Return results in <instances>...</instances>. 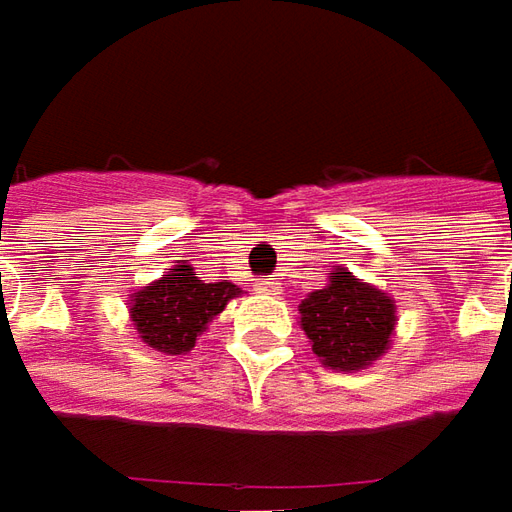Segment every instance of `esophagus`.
<instances>
[{
	"label": "esophagus",
	"mask_w": 512,
	"mask_h": 512,
	"mask_svg": "<svg viewBox=\"0 0 512 512\" xmlns=\"http://www.w3.org/2000/svg\"><path fill=\"white\" fill-rule=\"evenodd\" d=\"M256 290H259V293H270V296H276V293H279V284H276L273 279H262L259 284H256Z\"/></svg>",
	"instance_id": "34e87169"
}]
</instances>
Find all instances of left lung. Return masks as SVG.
<instances>
[{
  "label": "left lung",
  "mask_w": 512,
  "mask_h": 512,
  "mask_svg": "<svg viewBox=\"0 0 512 512\" xmlns=\"http://www.w3.org/2000/svg\"><path fill=\"white\" fill-rule=\"evenodd\" d=\"M301 329L318 360L338 372H358L392 344L397 307L392 296L344 267L329 273V284L298 304Z\"/></svg>",
  "instance_id": "left-lung-1"
}]
</instances>
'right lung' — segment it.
I'll return each instance as SVG.
<instances>
[{
	"label": "right lung",
	"mask_w": 512,
	"mask_h": 512,
	"mask_svg": "<svg viewBox=\"0 0 512 512\" xmlns=\"http://www.w3.org/2000/svg\"><path fill=\"white\" fill-rule=\"evenodd\" d=\"M242 296L233 281H205L191 264H174L163 279L129 296V315L143 344L166 355L191 352L231 298Z\"/></svg>",
	"instance_id": "1"
}]
</instances>
